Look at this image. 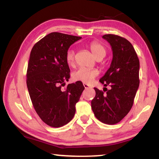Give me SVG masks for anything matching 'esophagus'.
I'll return each mask as SVG.
<instances>
[{"instance_id": "1", "label": "esophagus", "mask_w": 159, "mask_h": 159, "mask_svg": "<svg viewBox=\"0 0 159 159\" xmlns=\"http://www.w3.org/2000/svg\"><path fill=\"white\" fill-rule=\"evenodd\" d=\"M83 86H84V88H85V89H88V88H91L90 86L89 85L86 84V83H83Z\"/></svg>"}]
</instances>
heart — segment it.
<instances>
[{"instance_id": "b5f03b06", "label": "heart", "mask_w": 159, "mask_h": 159, "mask_svg": "<svg viewBox=\"0 0 159 159\" xmlns=\"http://www.w3.org/2000/svg\"><path fill=\"white\" fill-rule=\"evenodd\" d=\"M90 49L97 59H102L106 55L107 50L104 45L98 42H91L89 45ZM66 61L69 66H74L75 62V52L74 50L69 49L66 53ZM99 75L97 69L81 67L75 71L72 74V79L75 81H80L83 83H90Z\"/></svg>"}]
</instances>
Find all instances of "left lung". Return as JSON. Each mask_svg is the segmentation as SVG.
<instances>
[{
    "label": "left lung",
    "mask_w": 159,
    "mask_h": 159,
    "mask_svg": "<svg viewBox=\"0 0 159 159\" xmlns=\"http://www.w3.org/2000/svg\"><path fill=\"white\" fill-rule=\"evenodd\" d=\"M111 46L113 59L110 68L99 82L111 89L94 88L96 95L91 107L101 122L114 125L120 122L133 105L139 85V61L134 48L125 38L114 34L102 36ZM106 93H105V92Z\"/></svg>",
    "instance_id": "obj_1"
}]
</instances>
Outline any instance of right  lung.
Listing matches in <instances>:
<instances>
[{"mask_svg":"<svg viewBox=\"0 0 159 159\" xmlns=\"http://www.w3.org/2000/svg\"><path fill=\"white\" fill-rule=\"evenodd\" d=\"M80 39L52 32L38 41L31 51L26 72L29 93L37 114L51 127H61L71 121L85 89L80 81L61 89L70 78L66 53Z\"/></svg>","mask_w":159,"mask_h":159,"instance_id":"1","label":"right lung"}]
</instances>
